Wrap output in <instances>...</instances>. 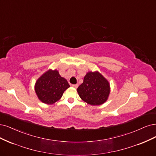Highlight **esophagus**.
Wrapping results in <instances>:
<instances>
[{
  "instance_id": "obj_1",
  "label": "esophagus",
  "mask_w": 156,
  "mask_h": 156,
  "mask_svg": "<svg viewBox=\"0 0 156 156\" xmlns=\"http://www.w3.org/2000/svg\"><path fill=\"white\" fill-rule=\"evenodd\" d=\"M78 84H73L72 85V87H73V88H77V87H78Z\"/></svg>"
}]
</instances>
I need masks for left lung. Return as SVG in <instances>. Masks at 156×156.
Masks as SVG:
<instances>
[{
	"instance_id": "left-lung-1",
	"label": "left lung",
	"mask_w": 156,
	"mask_h": 156,
	"mask_svg": "<svg viewBox=\"0 0 156 156\" xmlns=\"http://www.w3.org/2000/svg\"><path fill=\"white\" fill-rule=\"evenodd\" d=\"M79 97L87 104L96 106L105 103L110 92V83L98 71L89 72L84 77L83 83L77 88Z\"/></svg>"
}]
</instances>
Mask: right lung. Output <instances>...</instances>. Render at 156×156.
I'll list each match as a JSON object with an SVG mask.
<instances>
[{
    "label": "right lung",
    "mask_w": 156,
    "mask_h": 156,
    "mask_svg": "<svg viewBox=\"0 0 156 156\" xmlns=\"http://www.w3.org/2000/svg\"><path fill=\"white\" fill-rule=\"evenodd\" d=\"M70 86L57 69H49L37 80L35 92L42 103L52 105L59 100Z\"/></svg>",
    "instance_id": "1"
}]
</instances>
